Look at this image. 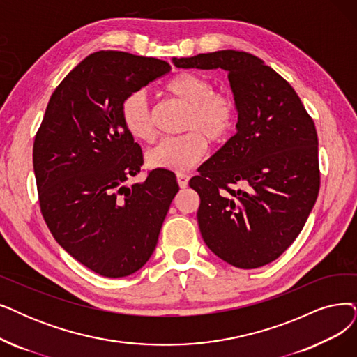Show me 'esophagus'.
Returning <instances> with one entry per match:
<instances>
[{"mask_svg":"<svg viewBox=\"0 0 357 357\" xmlns=\"http://www.w3.org/2000/svg\"><path fill=\"white\" fill-rule=\"evenodd\" d=\"M189 180H190L189 174H184V173H178L177 174V181H178V186L180 188H188Z\"/></svg>","mask_w":357,"mask_h":357,"instance_id":"1","label":"esophagus"}]
</instances>
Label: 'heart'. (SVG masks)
Listing matches in <instances>:
<instances>
[{"label":"heart","mask_w":357,"mask_h":357,"mask_svg":"<svg viewBox=\"0 0 357 357\" xmlns=\"http://www.w3.org/2000/svg\"><path fill=\"white\" fill-rule=\"evenodd\" d=\"M165 92L188 107L184 130L178 137L162 140L148 152L146 161L152 168L188 171L195 167L208 149L205 135L213 144H222L231 135L237 107L234 99L222 92H213V84L204 76L184 71L165 84ZM126 130L136 140L153 142L156 133L151 120L146 98L140 92L127 96L121 107Z\"/></svg>","instance_id":"1"}]
</instances>
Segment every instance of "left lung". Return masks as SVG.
Returning a JSON list of instances; mask_svg holds the SVG:
<instances>
[{
    "instance_id": "left-lung-1",
    "label": "left lung",
    "mask_w": 357,
    "mask_h": 357,
    "mask_svg": "<svg viewBox=\"0 0 357 357\" xmlns=\"http://www.w3.org/2000/svg\"><path fill=\"white\" fill-rule=\"evenodd\" d=\"M178 68H222L238 120L190 178L201 197L197 222L206 246L236 268L275 261L293 243L319 192L318 135L301 98L249 52L224 50L173 59ZM241 183L240 190L232 186Z\"/></svg>"
}]
</instances>
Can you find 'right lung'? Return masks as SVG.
Wrapping results in <instances>:
<instances>
[{"label": "right lung", "mask_w": 357, "mask_h": 357, "mask_svg": "<svg viewBox=\"0 0 357 357\" xmlns=\"http://www.w3.org/2000/svg\"><path fill=\"white\" fill-rule=\"evenodd\" d=\"M171 70L121 51L86 56L56 86L35 136L40 212L54 238L93 273L127 277L155 250L178 192L173 171L126 186L144 155L121 119L124 99Z\"/></svg>", "instance_id": "right-lung-1"}]
</instances>
